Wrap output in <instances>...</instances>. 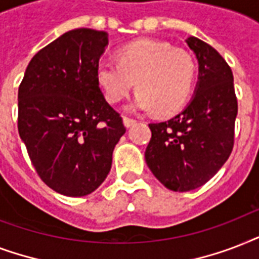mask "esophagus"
<instances>
[{
  "mask_svg": "<svg viewBox=\"0 0 259 259\" xmlns=\"http://www.w3.org/2000/svg\"><path fill=\"white\" fill-rule=\"evenodd\" d=\"M134 123H136V119H133V118H129V117H123V125H125L126 127L133 126Z\"/></svg>",
  "mask_w": 259,
  "mask_h": 259,
  "instance_id": "esophagus-1",
  "label": "esophagus"
}]
</instances>
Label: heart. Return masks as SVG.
<instances>
[{"mask_svg":"<svg viewBox=\"0 0 259 259\" xmlns=\"http://www.w3.org/2000/svg\"><path fill=\"white\" fill-rule=\"evenodd\" d=\"M117 60H102L97 66V82L110 103L123 101L136 84L138 94L127 110L172 114L185 105L192 93L196 62L183 48L140 38L122 47Z\"/></svg>","mask_w":259,"mask_h":259,"instance_id":"b5f03b06","label":"heart"}]
</instances>
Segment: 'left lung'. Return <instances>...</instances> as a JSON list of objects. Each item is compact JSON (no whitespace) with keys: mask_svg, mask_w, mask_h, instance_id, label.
Returning a JSON list of instances; mask_svg holds the SVG:
<instances>
[{"mask_svg":"<svg viewBox=\"0 0 259 259\" xmlns=\"http://www.w3.org/2000/svg\"><path fill=\"white\" fill-rule=\"evenodd\" d=\"M199 62L192 99L169 121L149 123L146 164L175 192L199 188L231 154L238 102L233 71L215 48L197 37L185 40Z\"/></svg>","mask_w":259,"mask_h":259,"instance_id":"8db88e82","label":"left lung"}]
</instances>
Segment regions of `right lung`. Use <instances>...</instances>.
<instances>
[{"instance_id": "1", "label": "right lung", "mask_w": 259, "mask_h": 259, "mask_svg": "<svg viewBox=\"0 0 259 259\" xmlns=\"http://www.w3.org/2000/svg\"><path fill=\"white\" fill-rule=\"evenodd\" d=\"M107 44L103 30L66 32L34 55L18 87L20 137L40 179L66 196H86L105 181L126 132L97 82Z\"/></svg>"}]
</instances>
